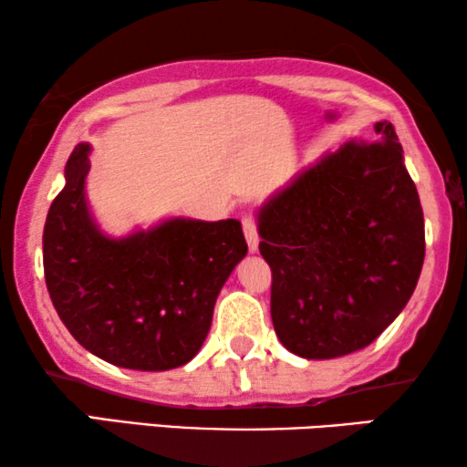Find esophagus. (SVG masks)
Returning a JSON list of instances; mask_svg holds the SVG:
<instances>
[{"label": "esophagus", "instance_id": "esophagus-1", "mask_svg": "<svg viewBox=\"0 0 467 467\" xmlns=\"http://www.w3.org/2000/svg\"><path fill=\"white\" fill-rule=\"evenodd\" d=\"M242 227H244V235H246V242H248V248H251V253H257L259 235H257V227H254V221L251 219V216H244V219H242Z\"/></svg>", "mask_w": 467, "mask_h": 467}]
</instances>
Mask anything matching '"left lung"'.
Segmentation results:
<instances>
[{"mask_svg": "<svg viewBox=\"0 0 467 467\" xmlns=\"http://www.w3.org/2000/svg\"><path fill=\"white\" fill-rule=\"evenodd\" d=\"M327 150L254 213L272 267V323L286 350L336 359L366 348L414 293L423 208L393 125Z\"/></svg>", "mask_w": 467, "mask_h": 467, "instance_id": "obj_1", "label": "left lung"}]
</instances>
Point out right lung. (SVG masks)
<instances>
[{"mask_svg": "<svg viewBox=\"0 0 467 467\" xmlns=\"http://www.w3.org/2000/svg\"><path fill=\"white\" fill-rule=\"evenodd\" d=\"M91 144L76 146L42 235L57 315L80 347L112 366L165 372L200 353L216 297L246 257L242 223L168 216L114 238L87 197Z\"/></svg>", "mask_w": 467, "mask_h": 467, "instance_id": "obj_1", "label": "right lung"}]
</instances>
